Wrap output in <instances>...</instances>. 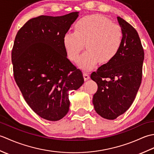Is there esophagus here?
<instances>
[{
	"mask_svg": "<svg viewBox=\"0 0 154 154\" xmlns=\"http://www.w3.org/2000/svg\"><path fill=\"white\" fill-rule=\"evenodd\" d=\"M83 77H84V79L85 81H87L89 79V73H87V72H84L83 73Z\"/></svg>",
	"mask_w": 154,
	"mask_h": 154,
	"instance_id": "1",
	"label": "esophagus"
}]
</instances>
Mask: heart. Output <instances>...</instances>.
<instances>
[{
  "mask_svg": "<svg viewBox=\"0 0 154 154\" xmlns=\"http://www.w3.org/2000/svg\"><path fill=\"white\" fill-rule=\"evenodd\" d=\"M123 42V32L119 24L99 14L85 16L78 20L74 32L64 35L63 42L67 56L77 61L86 43L87 51L78 64L83 69H89L99 63H107L115 57Z\"/></svg>",
  "mask_w": 154,
  "mask_h": 154,
  "instance_id": "heart-1",
  "label": "heart"
}]
</instances>
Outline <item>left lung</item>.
I'll return each mask as SVG.
<instances>
[{
	"label": "left lung",
	"instance_id": "obj_1",
	"mask_svg": "<svg viewBox=\"0 0 154 154\" xmlns=\"http://www.w3.org/2000/svg\"><path fill=\"white\" fill-rule=\"evenodd\" d=\"M123 32L120 50L112 61L91 75L98 89L93 98L94 110L108 120L116 119L132 105L142 82L144 52L138 32L118 16Z\"/></svg>",
	"mask_w": 154,
	"mask_h": 154
}]
</instances>
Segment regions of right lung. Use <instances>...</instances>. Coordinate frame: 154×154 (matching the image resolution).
<instances>
[{
  "label": "right lung",
  "mask_w": 154,
  "mask_h": 154,
  "mask_svg": "<svg viewBox=\"0 0 154 154\" xmlns=\"http://www.w3.org/2000/svg\"><path fill=\"white\" fill-rule=\"evenodd\" d=\"M79 16L32 18L18 30L12 50L13 72L26 102L44 119L57 121L69 109V92L84 83L82 72L68 60L63 39Z\"/></svg>",
  "instance_id": "right-lung-1"
}]
</instances>
